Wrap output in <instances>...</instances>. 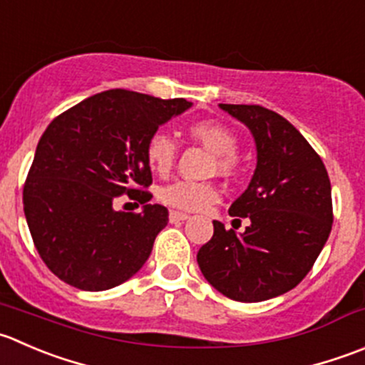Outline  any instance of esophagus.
I'll list each match as a JSON object with an SVG mask.
<instances>
[{
  "instance_id": "esophagus-1",
  "label": "esophagus",
  "mask_w": 365,
  "mask_h": 365,
  "mask_svg": "<svg viewBox=\"0 0 365 365\" xmlns=\"http://www.w3.org/2000/svg\"><path fill=\"white\" fill-rule=\"evenodd\" d=\"M190 215L185 214V212H178V210H171L169 212V221L171 222H180V221H187Z\"/></svg>"
}]
</instances>
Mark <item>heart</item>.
I'll return each mask as SVG.
<instances>
[{"label":"heart","instance_id":"b5f03b06","mask_svg":"<svg viewBox=\"0 0 365 365\" xmlns=\"http://www.w3.org/2000/svg\"><path fill=\"white\" fill-rule=\"evenodd\" d=\"M187 133L190 139L203 144L207 150L215 155L214 169L225 176H233L239 171V137L222 123L214 119H201L187 126ZM146 160L150 168L158 175H165L171 171L173 164L178 155V146L169 133L153 132L146 140ZM158 200L164 205L178 210L197 212L205 210L210 205L221 200V190L210 182H189V180H176V182L164 185L158 190Z\"/></svg>","mask_w":365,"mask_h":365}]
</instances>
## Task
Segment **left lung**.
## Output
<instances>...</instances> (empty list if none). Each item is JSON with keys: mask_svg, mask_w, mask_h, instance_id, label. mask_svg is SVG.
<instances>
[{"mask_svg": "<svg viewBox=\"0 0 365 365\" xmlns=\"http://www.w3.org/2000/svg\"><path fill=\"white\" fill-rule=\"evenodd\" d=\"M219 107L242 121L257 144L250 187L228 210L250 226L237 235L214 221L197 264L226 298L264 302L294 289L319 257L334 222L330 178L316 150L280 114L260 105Z\"/></svg>", "mask_w": 365, "mask_h": 365, "instance_id": "1", "label": "left lung"}]
</instances>
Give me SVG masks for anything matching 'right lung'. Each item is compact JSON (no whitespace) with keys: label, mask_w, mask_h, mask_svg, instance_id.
I'll use <instances>...</instances> for the list:
<instances>
[{"label":"right lung","mask_w":365,"mask_h":365,"mask_svg":"<svg viewBox=\"0 0 365 365\" xmlns=\"http://www.w3.org/2000/svg\"><path fill=\"white\" fill-rule=\"evenodd\" d=\"M190 107L110 88L56 115L35 150L23 189L24 215L49 271L81 291H107L132 278L168 225L169 212L150 205L148 137ZM128 193L145 210L118 212Z\"/></svg>","instance_id":"1"}]
</instances>
